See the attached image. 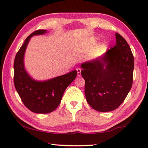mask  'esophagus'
<instances>
[{
    "mask_svg": "<svg viewBox=\"0 0 148 148\" xmlns=\"http://www.w3.org/2000/svg\"><path fill=\"white\" fill-rule=\"evenodd\" d=\"M76 71H77V75H78V76H81V69L80 68H77Z\"/></svg>",
    "mask_w": 148,
    "mask_h": 148,
    "instance_id": "34e87169",
    "label": "esophagus"
}]
</instances>
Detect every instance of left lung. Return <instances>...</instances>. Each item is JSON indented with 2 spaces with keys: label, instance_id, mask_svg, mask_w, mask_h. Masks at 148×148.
Listing matches in <instances>:
<instances>
[{
  "label": "left lung",
  "instance_id": "1",
  "mask_svg": "<svg viewBox=\"0 0 148 148\" xmlns=\"http://www.w3.org/2000/svg\"><path fill=\"white\" fill-rule=\"evenodd\" d=\"M116 45L102 57L81 65L88 103L99 112H110L122 104L133 83L134 56L126 40L116 33Z\"/></svg>",
  "mask_w": 148,
  "mask_h": 148
}]
</instances>
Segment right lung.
<instances>
[{
  "mask_svg": "<svg viewBox=\"0 0 148 148\" xmlns=\"http://www.w3.org/2000/svg\"><path fill=\"white\" fill-rule=\"evenodd\" d=\"M46 30H37L26 38L16 53L14 62V84L25 106L36 114H48L57 108L65 90L77 76L76 70L47 81L38 82L30 78L24 66V55L30 38L43 34Z\"/></svg>",
  "mask_w": 148,
  "mask_h": 148,
  "instance_id": "1",
  "label": "right lung"
}]
</instances>
